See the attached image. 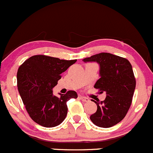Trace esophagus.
Here are the masks:
<instances>
[{
	"label": "esophagus",
	"instance_id": "34e87169",
	"mask_svg": "<svg viewBox=\"0 0 153 153\" xmlns=\"http://www.w3.org/2000/svg\"><path fill=\"white\" fill-rule=\"evenodd\" d=\"M80 100H81L83 102H88V101H89V100H88V99L87 98V97H83V96H80Z\"/></svg>",
	"mask_w": 153,
	"mask_h": 153
}]
</instances>
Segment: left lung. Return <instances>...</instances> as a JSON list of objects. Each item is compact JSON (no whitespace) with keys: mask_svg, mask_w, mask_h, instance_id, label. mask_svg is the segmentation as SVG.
<instances>
[{"mask_svg":"<svg viewBox=\"0 0 153 153\" xmlns=\"http://www.w3.org/2000/svg\"><path fill=\"white\" fill-rule=\"evenodd\" d=\"M84 62L100 65V78L94 88L106 92L104 101L93 100L97 106L90 116L96 126L109 128L121 121L128 112L136 87V80L131 63L126 59L110 53H100L83 59Z\"/></svg>","mask_w":153,"mask_h":153,"instance_id":"8db88e82","label":"left lung"}]
</instances>
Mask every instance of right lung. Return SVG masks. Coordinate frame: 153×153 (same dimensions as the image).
Listing matches in <instances>:
<instances>
[{
	"mask_svg": "<svg viewBox=\"0 0 153 153\" xmlns=\"http://www.w3.org/2000/svg\"><path fill=\"white\" fill-rule=\"evenodd\" d=\"M77 59L64 60L45 55H36L24 62L18 69L17 87L28 114L36 123L51 128L59 126L68 114L67 102L76 99L74 91L57 97L53 88L61 74Z\"/></svg>",
	"mask_w": 153,
	"mask_h": 153,
	"instance_id": "1",
	"label": "right lung"
}]
</instances>
